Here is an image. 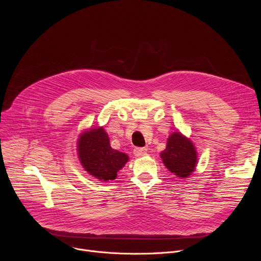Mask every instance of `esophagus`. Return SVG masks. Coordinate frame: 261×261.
Segmentation results:
<instances>
[{"label": "esophagus", "instance_id": "1", "mask_svg": "<svg viewBox=\"0 0 261 261\" xmlns=\"http://www.w3.org/2000/svg\"><path fill=\"white\" fill-rule=\"evenodd\" d=\"M133 153L135 156H138V158L144 156L147 154V148H135L133 150Z\"/></svg>", "mask_w": 261, "mask_h": 261}]
</instances>
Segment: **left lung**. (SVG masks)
I'll list each match as a JSON object with an SVG mask.
<instances>
[{
  "instance_id": "8db88e82",
  "label": "left lung",
  "mask_w": 261,
  "mask_h": 261,
  "mask_svg": "<svg viewBox=\"0 0 261 261\" xmlns=\"http://www.w3.org/2000/svg\"><path fill=\"white\" fill-rule=\"evenodd\" d=\"M166 168L180 179H186L196 170L198 152L194 143L180 131L172 132L166 149L160 153Z\"/></svg>"
}]
</instances>
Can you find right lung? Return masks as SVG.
<instances>
[{"label":"right lung","instance_id":"add662e5","mask_svg":"<svg viewBox=\"0 0 261 261\" xmlns=\"http://www.w3.org/2000/svg\"><path fill=\"white\" fill-rule=\"evenodd\" d=\"M77 155L84 169L103 182L115 180L117 172L129 161L126 153L110 146L108 133L102 127L89 128L79 134Z\"/></svg>","mask_w":261,"mask_h":261}]
</instances>
